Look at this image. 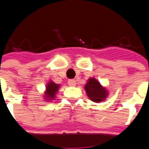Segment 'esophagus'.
<instances>
[{
  "label": "esophagus",
  "instance_id": "obj_1",
  "mask_svg": "<svg viewBox=\"0 0 149 149\" xmlns=\"http://www.w3.org/2000/svg\"><path fill=\"white\" fill-rule=\"evenodd\" d=\"M68 84L70 86H71V87H74V86L76 85V81L74 80V79H70L68 81Z\"/></svg>",
  "mask_w": 149,
  "mask_h": 149
}]
</instances>
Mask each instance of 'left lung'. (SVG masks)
<instances>
[{
	"mask_svg": "<svg viewBox=\"0 0 149 149\" xmlns=\"http://www.w3.org/2000/svg\"><path fill=\"white\" fill-rule=\"evenodd\" d=\"M84 88L90 100L94 102L103 101L108 96V92L105 88H103L100 83L94 78L88 79Z\"/></svg>",
	"mask_w": 149,
	"mask_h": 149,
	"instance_id": "8db88e82",
	"label": "left lung"
}]
</instances>
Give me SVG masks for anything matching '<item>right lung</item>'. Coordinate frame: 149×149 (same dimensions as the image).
<instances>
[{
    "label": "right lung",
    "instance_id": "1",
    "mask_svg": "<svg viewBox=\"0 0 149 149\" xmlns=\"http://www.w3.org/2000/svg\"><path fill=\"white\" fill-rule=\"evenodd\" d=\"M59 85L56 84L52 81H50L48 85L46 86V92H45V99L46 100H53L56 93L58 91Z\"/></svg>",
    "mask_w": 149,
    "mask_h": 149
}]
</instances>
